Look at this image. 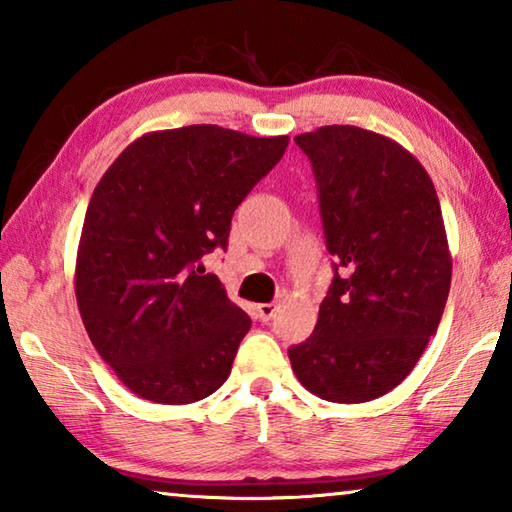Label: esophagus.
Instances as JSON below:
<instances>
[{"mask_svg": "<svg viewBox=\"0 0 512 512\" xmlns=\"http://www.w3.org/2000/svg\"><path fill=\"white\" fill-rule=\"evenodd\" d=\"M275 311H277V305H273V302H262V305H257V316L259 320H264V323L275 316Z\"/></svg>", "mask_w": 512, "mask_h": 512, "instance_id": "obj_1", "label": "esophagus"}]
</instances>
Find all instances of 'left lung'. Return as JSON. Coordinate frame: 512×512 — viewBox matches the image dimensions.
I'll return each instance as SVG.
<instances>
[{"label": "left lung", "instance_id": "obj_1", "mask_svg": "<svg viewBox=\"0 0 512 512\" xmlns=\"http://www.w3.org/2000/svg\"><path fill=\"white\" fill-rule=\"evenodd\" d=\"M293 140L314 169L334 280L291 368L320 400H377L415 368L445 311L452 253L436 187L413 153L366 128Z\"/></svg>", "mask_w": 512, "mask_h": 512}]
</instances>
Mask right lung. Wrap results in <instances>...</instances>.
<instances>
[{"mask_svg": "<svg viewBox=\"0 0 512 512\" xmlns=\"http://www.w3.org/2000/svg\"><path fill=\"white\" fill-rule=\"evenodd\" d=\"M289 135L194 124L137 137L94 187L74 291L85 332L121 384L155 404H192L232 370L246 311L203 255L228 246L230 221Z\"/></svg>", "mask_w": 512, "mask_h": 512, "instance_id": "right-lung-1", "label": "right lung"}]
</instances>
